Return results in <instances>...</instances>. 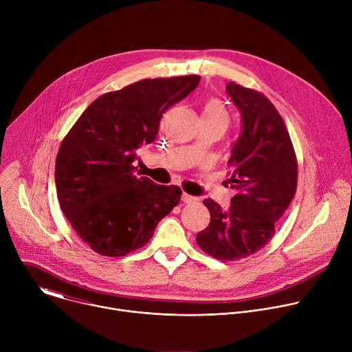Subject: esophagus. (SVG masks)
<instances>
[{"label":"esophagus","instance_id":"obj_1","mask_svg":"<svg viewBox=\"0 0 352 352\" xmlns=\"http://www.w3.org/2000/svg\"><path fill=\"white\" fill-rule=\"evenodd\" d=\"M197 200V197H195V196H192V195H188V193H182V202L184 204H193V202H196Z\"/></svg>","mask_w":352,"mask_h":352}]
</instances>
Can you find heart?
<instances>
[{"instance_id": "b5f03b06", "label": "heart", "mask_w": 352, "mask_h": 352, "mask_svg": "<svg viewBox=\"0 0 352 352\" xmlns=\"http://www.w3.org/2000/svg\"><path fill=\"white\" fill-rule=\"evenodd\" d=\"M202 118L204 121L219 124L226 129L230 125V113L220 98L208 100L202 109Z\"/></svg>"}]
</instances>
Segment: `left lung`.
<instances>
[{"label": "left lung", "mask_w": 352, "mask_h": 352, "mask_svg": "<svg viewBox=\"0 0 352 352\" xmlns=\"http://www.w3.org/2000/svg\"><path fill=\"white\" fill-rule=\"evenodd\" d=\"M227 93L242 117V132L231 148L227 182L235 190L223 210L212 199L209 226L196 235L200 249L219 261H239L262 249L296 190L298 163L284 120L270 100L235 82Z\"/></svg>", "instance_id": "1"}]
</instances>
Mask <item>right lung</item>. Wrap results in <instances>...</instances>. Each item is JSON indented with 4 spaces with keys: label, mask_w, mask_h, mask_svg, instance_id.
I'll return each instance as SVG.
<instances>
[{
    "label": "right lung",
    "mask_w": 352,
    "mask_h": 352,
    "mask_svg": "<svg viewBox=\"0 0 352 352\" xmlns=\"http://www.w3.org/2000/svg\"><path fill=\"white\" fill-rule=\"evenodd\" d=\"M199 75L135 82L97 97L64 138L56 160L61 209L94 252L116 258L142 248L181 199L177 185L135 174L138 148L156 140L166 110Z\"/></svg>",
    "instance_id": "right-lung-1"
}]
</instances>
